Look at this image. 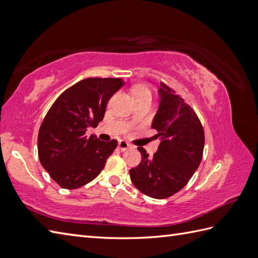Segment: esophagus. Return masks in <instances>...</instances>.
<instances>
[{
    "label": "esophagus",
    "instance_id": "1",
    "mask_svg": "<svg viewBox=\"0 0 258 258\" xmlns=\"http://www.w3.org/2000/svg\"><path fill=\"white\" fill-rule=\"evenodd\" d=\"M131 148V144L127 143L126 141H123V140H120V141L118 142V149L120 150V151H126V150Z\"/></svg>",
    "mask_w": 258,
    "mask_h": 258
}]
</instances>
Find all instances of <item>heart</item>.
<instances>
[{"mask_svg": "<svg viewBox=\"0 0 258 258\" xmlns=\"http://www.w3.org/2000/svg\"><path fill=\"white\" fill-rule=\"evenodd\" d=\"M133 96H134V98L143 97V96H151V92H150V90H149L147 87L138 86L133 90Z\"/></svg>", "mask_w": 258, "mask_h": 258, "instance_id": "1", "label": "heart"}]
</instances>
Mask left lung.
<instances>
[{
    "instance_id": "obj_1",
    "label": "left lung",
    "mask_w": 258,
    "mask_h": 258,
    "mask_svg": "<svg viewBox=\"0 0 258 258\" xmlns=\"http://www.w3.org/2000/svg\"><path fill=\"white\" fill-rule=\"evenodd\" d=\"M159 96L152 128L157 130L160 144L153 157L138 148L142 160L130 176L140 191L162 200L179 191L194 175L202 160L205 138L198 115L171 88L161 82Z\"/></svg>"
}]
</instances>
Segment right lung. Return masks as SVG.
I'll list each match as a JSON object with an SVG mask.
<instances>
[{
    "label": "right lung",
    "instance_id": "1",
    "mask_svg": "<svg viewBox=\"0 0 258 258\" xmlns=\"http://www.w3.org/2000/svg\"><path fill=\"white\" fill-rule=\"evenodd\" d=\"M124 84L117 78H88L67 89L46 114L38 133L41 166L62 188L76 189L100 174L117 147L104 142L89 127L102 120L107 102Z\"/></svg>",
    "mask_w": 258,
    "mask_h": 258
}]
</instances>
